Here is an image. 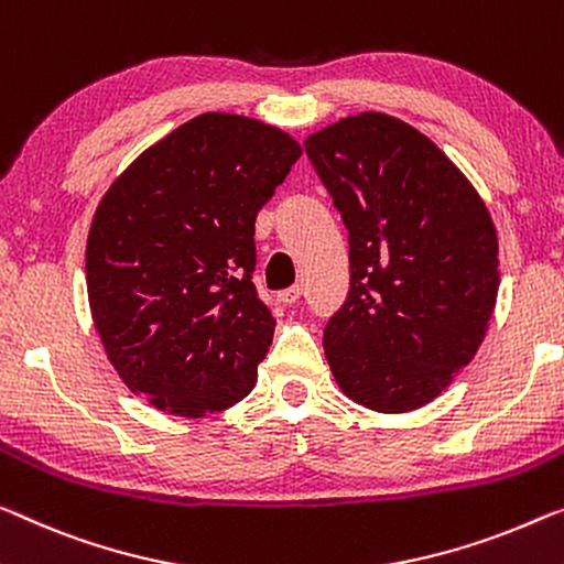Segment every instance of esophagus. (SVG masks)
<instances>
[{"mask_svg": "<svg viewBox=\"0 0 564 564\" xmlns=\"http://www.w3.org/2000/svg\"><path fill=\"white\" fill-rule=\"evenodd\" d=\"M302 297V288L300 284H294V288H288V290H280L276 292V300L282 302V305H294Z\"/></svg>", "mask_w": 564, "mask_h": 564, "instance_id": "obj_1", "label": "esophagus"}]
</instances>
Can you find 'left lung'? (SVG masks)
Returning a JSON list of instances; mask_svg holds the SVG:
<instances>
[{
  "label": "left lung",
  "instance_id": "obj_1",
  "mask_svg": "<svg viewBox=\"0 0 564 564\" xmlns=\"http://www.w3.org/2000/svg\"><path fill=\"white\" fill-rule=\"evenodd\" d=\"M305 151L348 229L350 290L323 345L343 393L403 413L479 350L499 245L474 186L426 135L383 112L312 133Z\"/></svg>",
  "mask_w": 564,
  "mask_h": 564
}]
</instances>
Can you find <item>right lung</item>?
<instances>
[{
    "instance_id": "obj_1",
    "label": "right lung",
    "mask_w": 564,
    "mask_h": 564,
    "mask_svg": "<svg viewBox=\"0 0 564 564\" xmlns=\"http://www.w3.org/2000/svg\"><path fill=\"white\" fill-rule=\"evenodd\" d=\"M300 143L245 116L204 112L112 181L85 249L108 360L135 395L188 419L249 395L274 317L252 282L254 221Z\"/></svg>"
}]
</instances>
